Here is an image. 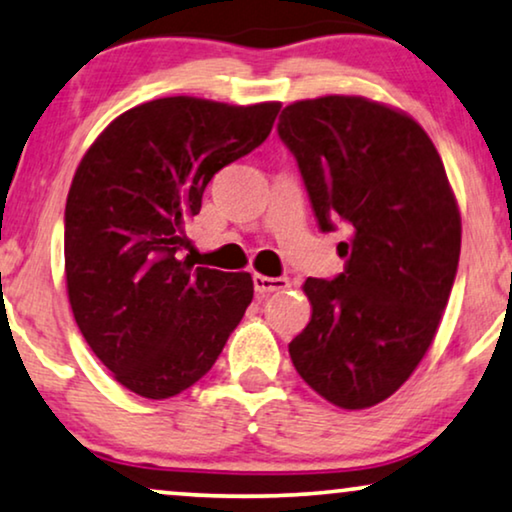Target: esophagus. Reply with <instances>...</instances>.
Returning a JSON list of instances; mask_svg holds the SVG:
<instances>
[{
  "label": "esophagus",
  "mask_w": 512,
  "mask_h": 512,
  "mask_svg": "<svg viewBox=\"0 0 512 512\" xmlns=\"http://www.w3.org/2000/svg\"><path fill=\"white\" fill-rule=\"evenodd\" d=\"M289 286V279L284 277H265V275H254V289L256 293H275V291H284Z\"/></svg>",
  "instance_id": "esophagus-1"
}]
</instances>
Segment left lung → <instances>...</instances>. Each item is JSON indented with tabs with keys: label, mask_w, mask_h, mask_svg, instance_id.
Returning <instances> with one entry per match:
<instances>
[{
	"label": "left lung",
	"mask_w": 512,
	"mask_h": 512,
	"mask_svg": "<svg viewBox=\"0 0 512 512\" xmlns=\"http://www.w3.org/2000/svg\"><path fill=\"white\" fill-rule=\"evenodd\" d=\"M277 135L319 228H347L345 272L303 284L312 319L291 361L326 401L370 408L422 361L457 277L461 219L443 160L419 123L366 97L293 102Z\"/></svg>",
	"instance_id": "1"
}]
</instances>
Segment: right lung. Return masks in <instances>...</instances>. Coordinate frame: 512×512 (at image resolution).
Masks as SVG:
<instances>
[{
  "instance_id": "1",
  "label": "right lung",
  "mask_w": 512,
  "mask_h": 512,
  "mask_svg": "<svg viewBox=\"0 0 512 512\" xmlns=\"http://www.w3.org/2000/svg\"><path fill=\"white\" fill-rule=\"evenodd\" d=\"M277 102L163 97L95 139L65 207L69 305L97 359L144 398L209 373L254 298L249 272L193 268L184 226L212 177L268 139Z\"/></svg>"
}]
</instances>
